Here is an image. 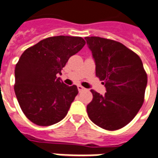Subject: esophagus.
<instances>
[{
  "label": "esophagus",
  "instance_id": "esophagus-1",
  "mask_svg": "<svg viewBox=\"0 0 158 158\" xmlns=\"http://www.w3.org/2000/svg\"><path fill=\"white\" fill-rule=\"evenodd\" d=\"M77 89H78V91H79V92H81V91L85 90L84 87L81 86V85H77Z\"/></svg>",
  "mask_w": 158,
  "mask_h": 158
}]
</instances>
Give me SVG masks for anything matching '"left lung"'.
<instances>
[{
	"label": "left lung",
	"mask_w": 158,
	"mask_h": 158,
	"mask_svg": "<svg viewBox=\"0 0 158 158\" xmlns=\"http://www.w3.org/2000/svg\"><path fill=\"white\" fill-rule=\"evenodd\" d=\"M96 64V76L106 92L91 89L93 99L87 105L90 120L108 131L129 123L143 105L147 74L137 54L119 42L100 37H85Z\"/></svg>",
	"instance_id": "8db88e82"
}]
</instances>
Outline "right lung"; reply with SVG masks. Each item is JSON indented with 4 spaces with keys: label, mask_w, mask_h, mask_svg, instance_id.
Returning a JSON list of instances; mask_svg holds the SVG:
<instances>
[{
    "label": "right lung",
    "mask_w": 158,
    "mask_h": 158,
    "mask_svg": "<svg viewBox=\"0 0 158 158\" xmlns=\"http://www.w3.org/2000/svg\"><path fill=\"white\" fill-rule=\"evenodd\" d=\"M85 44L81 37L54 36L27 48L17 63L14 91L28 119L40 126L62 120L78 94L57 77L69 59Z\"/></svg>",
    "instance_id": "1"
}]
</instances>
